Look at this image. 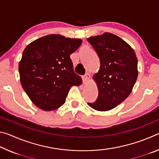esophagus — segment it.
Here are the masks:
<instances>
[{"instance_id": "obj_1", "label": "esophagus", "mask_w": 159, "mask_h": 159, "mask_svg": "<svg viewBox=\"0 0 159 159\" xmlns=\"http://www.w3.org/2000/svg\"><path fill=\"white\" fill-rule=\"evenodd\" d=\"M90 78V76L89 74H86L85 75H84V76H83L82 79H83V83H84V84H87V83H88V81H89Z\"/></svg>"}]
</instances>
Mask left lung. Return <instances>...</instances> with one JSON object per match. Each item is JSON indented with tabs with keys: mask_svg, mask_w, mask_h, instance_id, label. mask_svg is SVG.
<instances>
[{
	"mask_svg": "<svg viewBox=\"0 0 159 159\" xmlns=\"http://www.w3.org/2000/svg\"><path fill=\"white\" fill-rule=\"evenodd\" d=\"M87 41L100 60V68L93 78L98 88V99L88 104L97 111H109L133 90L138 76V59L130 45L113 34L106 32Z\"/></svg>",
	"mask_w": 159,
	"mask_h": 159,
	"instance_id": "1",
	"label": "left lung"
}]
</instances>
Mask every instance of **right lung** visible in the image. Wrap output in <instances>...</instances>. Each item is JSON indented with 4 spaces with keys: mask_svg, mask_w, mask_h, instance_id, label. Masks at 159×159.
I'll list each match as a JSON object with an SVG mask.
<instances>
[{
    "mask_svg": "<svg viewBox=\"0 0 159 159\" xmlns=\"http://www.w3.org/2000/svg\"><path fill=\"white\" fill-rule=\"evenodd\" d=\"M81 43V39L50 34L35 40L25 48L19 63L20 82L39 109H58L65 102L71 86L82 83L70 58Z\"/></svg>",
    "mask_w": 159,
    "mask_h": 159,
    "instance_id": "right-lung-1",
    "label": "right lung"
}]
</instances>
